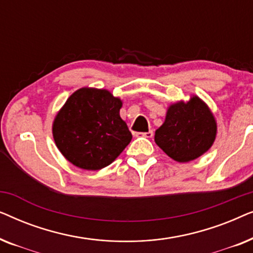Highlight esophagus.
Returning a JSON list of instances; mask_svg holds the SVG:
<instances>
[{
	"label": "esophagus",
	"instance_id": "esophagus-1",
	"mask_svg": "<svg viewBox=\"0 0 253 253\" xmlns=\"http://www.w3.org/2000/svg\"><path fill=\"white\" fill-rule=\"evenodd\" d=\"M136 137H145V138H152L153 137V130H150L148 132H136Z\"/></svg>",
	"mask_w": 253,
	"mask_h": 253
}]
</instances>
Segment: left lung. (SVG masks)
<instances>
[{"label": "left lung", "mask_w": 253, "mask_h": 253, "mask_svg": "<svg viewBox=\"0 0 253 253\" xmlns=\"http://www.w3.org/2000/svg\"><path fill=\"white\" fill-rule=\"evenodd\" d=\"M216 123L198 96L169 107L165 123L155 131V143L168 157L189 162L210 150L215 139Z\"/></svg>", "instance_id": "obj_1"}]
</instances>
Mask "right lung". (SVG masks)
Here are the masks:
<instances>
[{"label":"right lung","instance_id":"add662e5","mask_svg":"<svg viewBox=\"0 0 253 253\" xmlns=\"http://www.w3.org/2000/svg\"><path fill=\"white\" fill-rule=\"evenodd\" d=\"M121 107L122 101L106 89L76 91L53 124L54 140L64 158L86 170L112 164L132 139Z\"/></svg>","mask_w":253,"mask_h":253}]
</instances>
